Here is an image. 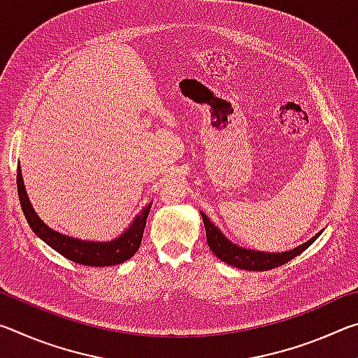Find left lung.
<instances>
[{"instance_id": "1", "label": "left lung", "mask_w": 358, "mask_h": 358, "mask_svg": "<svg viewBox=\"0 0 358 358\" xmlns=\"http://www.w3.org/2000/svg\"><path fill=\"white\" fill-rule=\"evenodd\" d=\"M202 220H203V226H205V232H207V243L210 246V250L213 251L215 256L217 259L224 260V262L237 266V268L241 270H252V271H265V270H271L276 268V266L284 265L289 260H292L294 257L299 256L306 248H310L316 238L319 237V232L314 235L313 238H310L306 243H303L300 246L294 248L290 251H284V252H262V251H252V250H245L238 245L232 243V241L227 240L224 237L222 232L217 229L213 222H211L207 216H205L202 211Z\"/></svg>"}]
</instances>
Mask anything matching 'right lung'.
<instances>
[{
  "instance_id": "right-lung-1",
  "label": "right lung",
  "mask_w": 358,
  "mask_h": 358,
  "mask_svg": "<svg viewBox=\"0 0 358 358\" xmlns=\"http://www.w3.org/2000/svg\"><path fill=\"white\" fill-rule=\"evenodd\" d=\"M17 191H19L20 205L25 215L29 227L33 232L38 235L41 240L53 248L57 252L62 254L66 259L72 260L76 264L90 265V266H110L123 264L126 260L131 259L137 252L142 243L143 229L147 224V217L150 213L151 203L142 208L131 226L124 230L123 234L118 235L115 240L110 241H88V240H78L74 237H68V235L59 234L44 224L36 213L34 208L29 202L28 194L25 189V183H23L22 169L20 164L17 167Z\"/></svg>"
}]
</instances>
